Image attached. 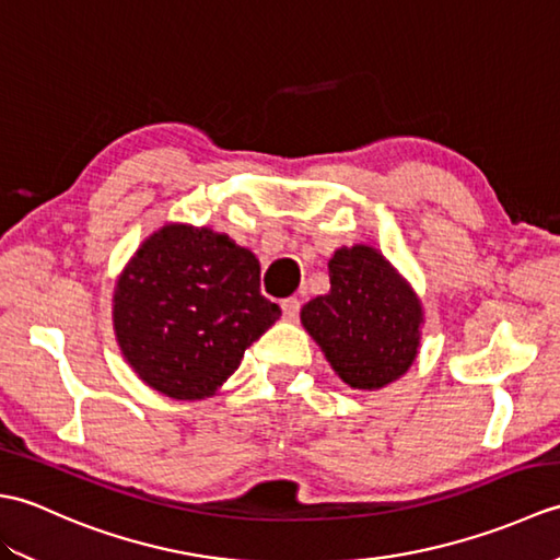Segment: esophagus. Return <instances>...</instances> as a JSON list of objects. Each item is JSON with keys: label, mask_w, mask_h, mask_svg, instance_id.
<instances>
[{"label": "esophagus", "mask_w": 560, "mask_h": 560, "mask_svg": "<svg viewBox=\"0 0 560 560\" xmlns=\"http://www.w3.org/2000/svg\"><path fill=\"white\" fill-rule=\"evenodd\" d=\"M281 311H283V317H287V319H295L301 313V301L299 299L281 301Z\"/></svg>", "instance_id": "obj_1"}]
</instances>
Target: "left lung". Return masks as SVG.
<instances>
[{
	"mask_svg": "<svg viewBox=\"0 0 560 560\" xmlns=\"http://www.w3.org/2000/svg\"><path fill=\"white\" fill-rule=\"evenodd\" d=\"M327 267L329 293L301 311L307 335L349 387L395 383L419 353L421 301L375 247H339Z\"/></svg>",
	"mask_w": 560,
	"mask_h": 560,
	"instance_id": "left-lung-1",
	"label": "left lung"
}]
</instances>
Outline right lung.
<instances>
[{
  "label": "right lung",
  "instance_id": "1",
  "mask_svg": "<svg viewBox=\"0 0 560 560\" xmlns=\"http://www.w3.org/2000/svg\"><path fill=\"white\" fill-rule=\"evenodd\" d=\"M281 307L259 293V261L229 235L165 223L127 261L113 325L139 380L171 399L217 395Z\"/></svg>",
  "mask_w": 560,
  "mask_h": 560
}]
</instances>
